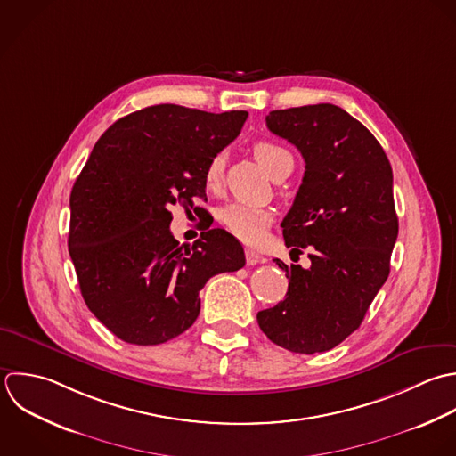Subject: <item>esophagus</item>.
<instances>
[{
	"mask_svg": "<svg viewBox=\"0 0 456 456\" xmlns=\"http://www.w3.org/2000/svg\"><path fill=\"white\" fill-rule=\"evenodd\" d=\"M245 256H247V265H250V266H256L263 261V257L254 250H245Z\"/></svg>",
	"mask_w": 456,
	"mask_h": 456,
	"instance_id": "1",
	"label": "esophagus"
}]
</instances>
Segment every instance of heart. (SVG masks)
I'll list each match as a JSON object with an SVG mask.
<instances>
[{
    "instance_id": "obj_1",
    "label": "heart",
    "mask_w": 456,
    "mask_h": 456,
    "mask_svg": "<svg viewBox=\"0 0 456 456\" xmlns=\"http://www.w3.org/2000/svg\"><path fill=\"white\" fill-rule=\"evenodd\" d=\"M254 154L259 159V163L268 170L270 175H273L284 163L293 161V156L284 147L273 143V142H257L254 145ZM225 167V156L215 154L204 170V181L208 188H216L222 181ZM220 224L234 234L238 240H241L247 245H257L270 227L273 216L268 209L257 208L245 202H227L218 211Z\"/></svg>"
}]
</instances>
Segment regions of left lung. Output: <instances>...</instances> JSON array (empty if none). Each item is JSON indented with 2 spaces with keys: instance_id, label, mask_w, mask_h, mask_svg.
I'll use <instances>...</instances> for the list:
<instances>
[{
  "instance_id": "left-lung-1",
  "label": "left lung",
  "mask_w": 456,
  "mask_h": 456,
  "mask_svg": "<svg viewBox=\"0 0 456 456\" xmlns=\"http://www.w3.org/2000/svg\"><path fill=\"white\" fill-rule=\"evenodd\" d=\"M266 126L305 161L281 224L286 247L314 252L307 270L273 259L289 286L282 302L257 313V323L272 343L313 355L361 327L389 277L398 238L393 168L370 129L336 104L273 110Z\"/></svg>"
}]
</instances>
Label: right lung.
<instances>
[{"label":"right lung","mask_w":456,"mask_h":456,"mask_svg":"<svg viewBox=\"0 0 456 456\" xmlns=\"http://www.w3.org/2000/svg\"><path fill=\"white\" fill-rule=\"evenodd\" d=\"M247 117L156 104L118 118L94 145L70 191L69 254L86 307L118 339L177 338L197 320L204 284L245 266L224 229L208 225L191 247L179 245L170 208L206 197L208 161Z\"/></svg>","instance_id":"right-lung-1"}]
</instances>
